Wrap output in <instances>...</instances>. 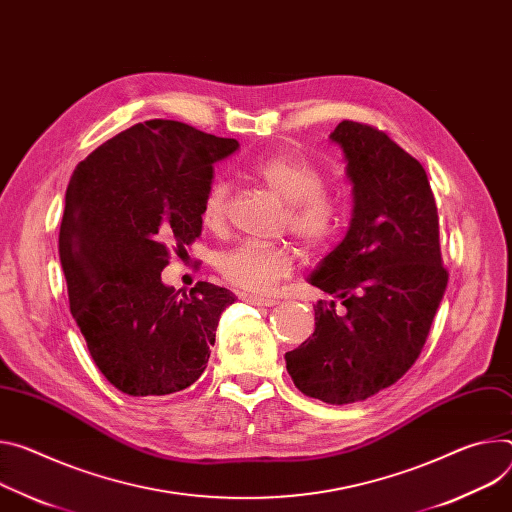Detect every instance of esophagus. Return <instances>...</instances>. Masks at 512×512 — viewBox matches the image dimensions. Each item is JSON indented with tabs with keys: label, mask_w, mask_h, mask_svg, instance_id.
<instances>
[{
	"label": "esophagus",
	"mask_w": 512,
	"mask_h": 512,
	"mask_svg": "<svg viewBox=\"0 0 512 512\" xmlns=\"http://www.w3.org/2000/svg\"><path fill=\"white\" fill-rule=\"evenodd\" d=\"M243 302L255 304V306H275L277 300L275 298H265V296H255V294H241L239 296Z\"/></svg>",
	"instance_id": "34e87169"
}]
</instances>
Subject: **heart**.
Returning a JSON list of instances; mask_svg holds the SVG:
<instances>
[{"mask_svg":"<svg viewBox=\"0 0 512 512\" xmlns=\"http://www.w3.org/2000/svg\"><path fill=\"white\" fill-rule=\"evenodd\" d=\"M251 173L288 206V230L308 251H320L333 243L343 224V204L339 196L322 188V171L312 161L277 153L259 159ZM226 216L228 185L214 181L202 202V224L212 232H220L226 226ZM294 265V253L284 245L263 247L249 243L224 251L216 261L224 280L245 292L271 290L277 282L286 280Z\"/></svg>","mask_w":512,"mask_h":512,"instance_id":"heart-1","label":"heart"}]
</instances>
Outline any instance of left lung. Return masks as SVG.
Returning a JSON list of instances; mask_svg holds the SVG:
<instances>
[{
  "label": "left lung",
  "instance_id": "left-lung-1",
  "mask_svg": "<svg viewBox=\"0 0 512 512\" xmlns=\"http://www.w3.org/2000/svg\"><path fill=\"white\" fill-rule=\"evenodd\" d=\"M353 212L345 239L308 275L314 333L286 353L296 388L327 404L361 402L398 382L421 355L447 288L427 171L386 132L343 120Z\"/></svg>",
  "mask_w": 512,
  "mask_h": 512
}]
</instances>
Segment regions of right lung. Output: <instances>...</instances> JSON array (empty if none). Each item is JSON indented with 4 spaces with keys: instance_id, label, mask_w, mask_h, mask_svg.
Masks as SVG:
<instances>
[{
    "instance_id": "right-lung-1",
    "label": "right lung",
    "mask_w": 512,
    "mask_h": 512,
    "mask_svg": "<svg viewBox=\"0 0 512 512\" xmlns=\"http://www.w3.org/2000/svg\"><path fill=\"white\" fill-rule=\"evenodd\" d=\"M235 138L175 120L134 124L77 165L65 194L59 255L69 306L106 380L128 396L192 386L235 294L198 282L188 294L161 280L171 253L202 235L214 163Z\"/></svg>"
}]
</instances>
